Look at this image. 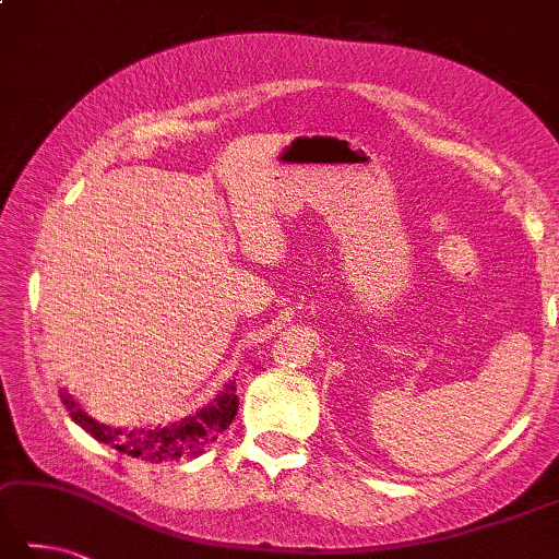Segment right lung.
<instances>
[{
	"mask_svg": "<svg viewBox=\"0 0 559 559\" xmlns=\"http://www.w3.org/2000/svg\"><path fill=\"white\" fill-rule=\"evenodd\" d=\"M60 399L62 406L68 408L70 418L87 430L94 440L121 450L131 457H141L145 462L199 457L230 424H234V418L238 414V394L234 382L226 384L224 392L202 411H197V414L189 418L177 420V424L157 428H109L87 416V411H82L75 399L68 392H62V389Z\"/></svg>",
	"mask_w": 559,
	"mask_h": 559,
	"instance_id": "obj_1",
	"label": "right lung"
}]
</instances>
